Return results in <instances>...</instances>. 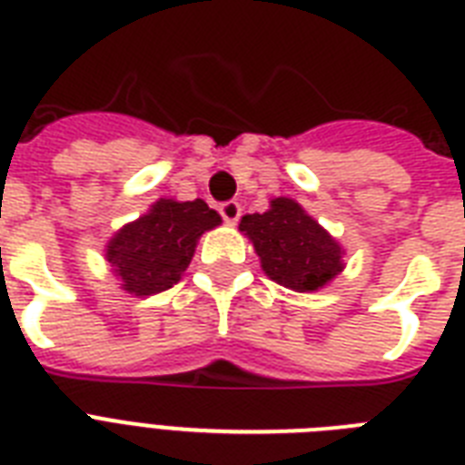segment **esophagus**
<instances>
[{"mask_svg": "<svg viewBox=\"0 0 465 465\" xmlns=\"http://www.w3.org/2000/svg\"><path fill=\"white\" fill-rule=\"evenodd\" d=\"M219 214L226 224H236L241 219V204L236 200H226V203L219 204Z\"/></svg>", "mask_w": 465, "mask_h": 465, "instance_id": "obj_1", "label": "esophagus"}]
</instances>
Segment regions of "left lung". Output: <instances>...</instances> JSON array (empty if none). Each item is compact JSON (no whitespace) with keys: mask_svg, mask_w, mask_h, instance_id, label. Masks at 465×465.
<instances>
[{"mask_svg":"<svg viewBox=\"0 0 465 465\" xmlns=\"http://www.w3.org/2000/svg\"><path fill=\"white\" fill-rule=\"evenodd\" d=\"M241 232L253 241L270 280L294 292H313L342 270L340 246L294 200L277 197L262 214H246Z\"/></svg>","mask_w":465,"mask_h":465,"instance_id":"obj_1","label":"left lung"}]
</instances>
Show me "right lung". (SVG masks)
I'll use <instances>...</instances> for the list:
<instances>
[{
	"label": "right lung",
	"mask_w": 465,
	"mask_h": 465,
	"mask_svg": "<svg viewBox=\"0 0 465 465\" xmlns=\"http://www.w3.org/2000/svg\"><path fill=\"white\" fill-rule=\"evenodd\" d=\"M219 222V214L204 200H159L144 217L115 233L105 258L123 280V290L134 297H149L171 290L181 280L193 261L197 239Z\"/></svg>",
	"instance_id": "1"
}]
</instances>
